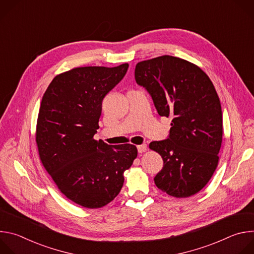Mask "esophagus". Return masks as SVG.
I'll list each match as a JSON object with an SVG mask.
<instances>
[{"instance_id":"1","label":"esophagus","mask_w":254,"mask_h":254,"mask_svg":"<svg viewBox=\"0 0 254 254\" xmlns=\"http://www.w3.org/2000/svg\"><path fill=\"white\" fill-rule=\"evenodd\" d=\"M137 151H138V153H139V154L146 152V151H147V144H146V143H142V144H140V146H138V147H137Z\"/></svg>"}]
</instances>
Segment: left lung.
Listing matches in <instances>:
<instances>
[{"mask_svg": "<svg viewBox=\"0 0 254 254\" xmlns=\"http://www.w3.org/2000/svg\"><path fill=\"white\" fill-rule=\"evenodd\" d=\"M134 77L158 114L173 119L168 138L150 143L164 161L156 186L177 198L198 193L218 165L222 142L221 103L212 81L197 65L170 55L138 62Z\"/></svg>", "mask_w": 254, "mask_h": 254, "instance_id": "1", "label": "left lung"}]
</instances>
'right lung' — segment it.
Returning a JSON list of instances; mask_svg holds the SVG:
<instances>
[{
  "mask_svg": "<svg viewBox=\"0 0 254 254\" xmlns=\"http://www.w3.org/2000/svg\"><path fill=\"white\" fill-rule=\"evenodd\" d=\"M127 68L125 63L71 69L54 77L42 97L36 129L40 160L58 189L85 208L112 202L137 156L133 144L111 146L93 138L102 100Z\"/></svg>",
  "mask_w": 254,
  "mask_h": 254,
  "instance_id": "right-lung-1",
  "label": "right lung"
}]
</instances>
